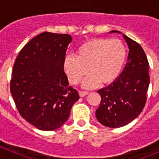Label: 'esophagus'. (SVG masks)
<instances>
[{"label":"esophagus","instance_id":"1","mask_svg":"<svg viewBox=\"0 0 159 159\" xmlns=\"http://www.w3.org/2000/svg\"><path fill=\"white\" fill-rule=\"evenodd\" d=\"M79 94H80V97H84L85 95H88V92H86V91H80Z\"/></svg>","mask_w":159,"mask_h":159}]
</instances>
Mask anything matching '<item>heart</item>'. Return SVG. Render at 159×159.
Returning <instances> with one entry per match:
<instances>
[{
    "label": "heart",
    "instance_id": "1",
    "mask_svg": "<svg viewBox=\"0 0 159 159\" xmlns=\"http://www.w3.org/2000/svg\"><path fill=\"white\" fill-rule=\"evenodd\" d=\"M127 57L124 44L118 39L97 38L84 42L77 48L75 57L64 58V70L72 84L83 82L85 88H93L99 83L111 84L121 73Z\"/></svg>",
    "mask_w": 159,
    "mask_h": 159
}]
</instances>
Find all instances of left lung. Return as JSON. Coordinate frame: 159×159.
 Instances as JSON below:
<instances>
[{
	"label": "left lung",
	"instance_id": "8db88e82",
	"mask_svg": "<svg viewBox=\"0 0 159 159\" xmlns=\"http://www.w3.org/2000/svg\"><path fill=\"white\" fill-rule=\"evenodd\" d=\"M110 32H119L111 31ZM129 48L123 72L108 87L98 91L101 102L95 111L97 120L105 127L117 128L139 116L147 102L150 84L149 63L145 52L136 41L123 35Z\"/></svg>",
	"mask_w": 159,
	"mask_h": 159
}]
</instances>
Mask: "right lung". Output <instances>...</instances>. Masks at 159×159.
Here are the masks:
<instances>
[{"mask_svg": "<svg viewBox=\"0 0 159 159\" xmlns=\"http://www.w3.org/2000/svg\"><path fill=\"white\" fill-rule=\"evenodd\" d=\"M71 40L68 34L42 32L24 46L14 64L10 81L14 102L20 115L39 130L61 127L80 99L64 70Z\"/></svg>", "mask_w": 159, "mask_h": 159, "instance_id": "obj_1", "label": "right lung"}]
</instances>
